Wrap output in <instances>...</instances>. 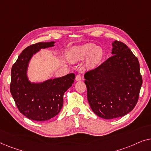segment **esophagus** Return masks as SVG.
Returning <instances> with one entry per match:
<instances>
[{"mask_svg": "<svg viewBox=\"0 0 151 151\" xmlns=\"http://www.w3.org/2000/svg\"><path fill=\"white\" fill-rule=\"evenodd\" d=\"M82 80V76L80 75V74H78L76 76V81H80V80Z\"/></svg>", "mask_w": 151, "mask_h": 151, "instance_id": "34e87169", "label": "esophagus"}]
</instances>
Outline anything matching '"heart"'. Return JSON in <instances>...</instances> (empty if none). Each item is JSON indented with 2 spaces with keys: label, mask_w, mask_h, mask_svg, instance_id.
I'll list each match as a JSON object with an SVG mask.
<instances>
[{
  "label": "heart",
  "mask_w": 151,
  "mask_h": 151,
  "mask_svg": "<svg viewBox=\"0 0 151 151\" xmlns=\"http://www.w3.org/2000/svg\"><path fill=\"white\" fill-rule=\"evenodd\" d=\"M103 55L102 49L92 43H87L82 46L75 47L71 51L70 59L73 63L84 60L88 56L86 66L88 68H93L99 63Z\"/></svg>",
  "instance_id": "1"
}]
</instances>
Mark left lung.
I'll return each mask as SVG.
<instances>
[{
	"label": "left lung",
	"instance_id": "8db88e82",
	"mask_svg": "<svg viewBox=\"0 0 151 151\" xmlns=\"http://www.w3.org/2000/svg\"><path fill=\"white\" fill-rule=\"evenodd\" d=\"M113 55L84 73L93 111L104 119L123 117L137 104L142 78L137 58L124 43L113 42Z\"/></svg>",
	"mask_w": 151,
	"mask_h": 151
}]
</instances>
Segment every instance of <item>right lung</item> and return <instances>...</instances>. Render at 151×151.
I'll use <instances>...</instances> for the list:
<instances>
[{
  "mask_svg": "<svg viewBox=\"0 0 151 151\" xmlns=\"http://www.w3.org/2000/svg\"><path fill=\"white\" fill-rule=\"evenodd\" d=\"M53 43L38 42L27 47L12 68L10 92L20 112L32 120L46 121L58 114L64 93L75 79V74L69 73L40 84L28 80L27 69L31 58L40 49L53 47Z\"/></svg>",
  "mask_w": 151,
  "mask_h": 151,
  "instance_id": "1",
  "label": "right lung"
}]
</instances>
